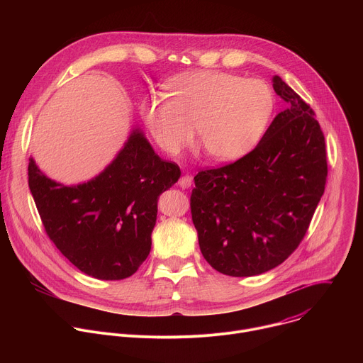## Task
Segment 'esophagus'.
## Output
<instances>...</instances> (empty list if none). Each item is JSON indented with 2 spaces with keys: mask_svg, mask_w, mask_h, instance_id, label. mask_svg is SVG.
<instances>
[{
  "mask_svg": "<svg viewBox=\"0 0 363 363\" xmlns=\"http://www.w3.org/2000/svg\"><path fill=\"white\" fill-rule=\"evenodd\" d=\"M179 186L184 188V189H188L191 185H192V177L191 175H184L181 179H179Z\"/></svg>",
  "mask_w": 363,
  "mask_h": 363,
  "instance_id": "esophagus-1",
  "label": "esophagus"
}]
</instances>
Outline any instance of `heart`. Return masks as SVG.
I'll return each instance as SVG.
<instances>
[{
  "label": "heart",
  "instance_id": "1",
  "mask_svg": "<svg viewBox=\"0 0 363 363\" xmlns=\"http://www.w3.org/2000/svg\"><path fill=\"white\" fill-rule=\"evenodd\" d=\"M168 94L142 101L146 129L168 155H178L196 135L210 157L242 158L262 139L274 111V93L262 79L223 72H194L174 77Z\"/></svg>",
  "mask_w": 363,
  "mask_h": 363
}]
</instances>
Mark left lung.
Returning <instances> with one entry per match:
<instances>
[{"label":"left lung","instance_id":"1","mask_svg":"<svg viewBox=\"0 0 363 363\" xmlns=\"http://www.w3.org/2000/svg\"><path fill=\"white\" fill-rule=\"evenodd\" d=\"M287 101L258 145L234 164L198 172L191 214L201 252L233 277L263 274L298 247L325 192V136L315 112L281 77Z\"/></svg>","mask_w":363,"mask_h":363}]
</instances>
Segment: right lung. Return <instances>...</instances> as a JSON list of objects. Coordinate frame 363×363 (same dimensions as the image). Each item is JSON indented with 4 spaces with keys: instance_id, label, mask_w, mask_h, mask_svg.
<instances>
[{
    "instance_id": "1",
    "label": "right lung",
    "mask_w": 363,
    "mask_h": 363,
    "mask_svg": "<svg viewBox=\"0 0 363 363\" xmlns=\"http://www.w3.org/2000/svg\"><path fill=\"white\" fill-rule=\"evenodd\" d=\"M181 177L135 126L115 160L94 178L65 185L28 162V186L47 235L67 260L99 280L130 277L146 260L158 198Z\"/></svg>"
}]
</instances>
